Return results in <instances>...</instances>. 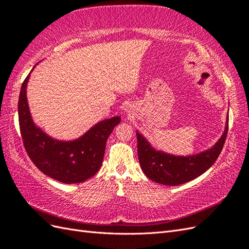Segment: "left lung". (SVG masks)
Wrapping results in <instances>:
<instances>
[{
  "instance_id": "left-lung-1",
  "label": "left lung",
  "mask_w": 249,
  "mask_h": 249,
  "mask_svg": "<svg viewBox=\"0 0 249 249\" xmlns=\"http://www.w3.org/2000/svg\"><path fill=\"white\" fill-rule=\"evenodd\" d=\"M227 132L228 123L222 137L213 147L191 156H174L156 151L142 135L136 133L139 163L147 178L156 183L167 186L185 184L199 177L213 165L225 143Z\"/></svg>"
}]
</instances>
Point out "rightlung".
<instances>
[{
  "label": "right lung",
  "instance_id": "add662e5",
  "mask_svg": "<svg viewBox=\"0 0 249 249\" xmlns=\"http://www.w3.org/2000/svg\"><path fill=\"white\" fill-rule=\"evenodd\" d=\"M29 75L22 83L18 104L20 132L27 155L47 177L64 184L82 183L98 172L107 141L115 125L120 123V117L100 121L76 141L53 139L35 125L30 116L26 98Z\"/></svg>",
  "mask_w": 249,
  "mask_h": 249
}]
</instances>
